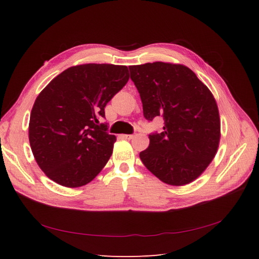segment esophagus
Masks as SVG:
<instances>
[{
  "label": "esophagus",
  "mask_w": 259,
  "mask_h": 259,
  "mask_svg": "<svg viewBox=\"0 0 259 259\" xmlns=\"http://www.w3.org/2000/svg\"><path fill=\"white\" fill-rule=\"evenodd\" d=\"M121 137H122V138H124V139H128V140H130V139H133V138H134L135 135H121Z\"/></svg>",
  "instance_id": "esophagus-1"
}]
</instances>
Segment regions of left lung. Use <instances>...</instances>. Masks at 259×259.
Segmentation results:
<instances>
[{
  "instance_id": "8db88e82",
  "label": "left lung",
  "mask_w": 259,
  "mask_h": 259,
  "mask_svg": "<svg viewBox=\"0 0 259 259\" xmlns=\"http://www.w3.org/2000/svg\"><path fill=\"white\" fill-rule=\"evenodd\" d=\"M144 115L164 121L160 134L149 135L140 152L150 172L170 186H185L205 171L221 141V118L211 91L184 64L153 62L130 65Z\"/></svg>"
}]
</instances>
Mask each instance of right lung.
<instances>
[{"label": "right lung", "instance_id": "obj_1", "mask_svg": "<svg viewBox=\"0 0 259 259\" xmlns=\"http://www.w3.org/2000/svg\"><path fill=\"white\" fill-rule=\"evenodd\" d=\"M129 80L125 65L88 63L57 75L33 104L29 140L47 177L68 188L89 184L112 155L104 107Z\"/></svg>", "mask_w": 259, "mask_h": 259}]
</instances>
